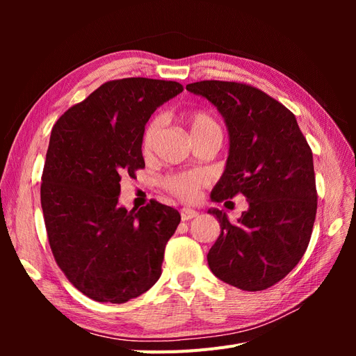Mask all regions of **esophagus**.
I'll return each instance as SVG.
<instances>
[{
	"instance_id": "34e87169",
	"label": "esophagus",
	"mask_w": 356,
	"mask_h": 356,
	"mask_svg": "<svg viewBox=\"0 0 356 356\" xmlns=\"http://www.w3.org/2000/svg\"><path fill=\"white\" fill-rule=\"evenodd\" d=\"M179 213H181V220H182V221H188V220H191V218L197 217V212H196L195 209H190V208H182V209L179 211Z\"/></svg>"
}]
</instances>
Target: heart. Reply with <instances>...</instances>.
Returning a JSON list of instances; mask_svg holds the SVG:
<instances>
[{
  "label": "heart",
  "mask_w": 356,
  "mask_h": 356,
  "mask_svg": "<svg viewBox=\"0 0 356 356\" xmlns=\"http://www.w3.org/2000/svg\"><path fill=\"white\" fill-rule=\"evenodd\" d=\"M182 122L188 127L193 141L199 138L217 135L222 138V127L220 122L212 115L209 111L204 110H190L182 114ZM160 127L159 118H152L143 132L141 138V152L144 156L152 153L154 139L157 136ZM207 177L197 170H187V172H175L169 174L161 179V187H163L169 195L175 196L179 200L193 202L199 197L200 190L207 186Z\"/></svg>",
  "instance_id": "obj_1"
}]
</instances>
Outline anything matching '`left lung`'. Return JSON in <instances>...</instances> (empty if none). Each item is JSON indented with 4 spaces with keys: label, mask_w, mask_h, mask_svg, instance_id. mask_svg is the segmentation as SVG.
Listing matches in <instances>:
<instances>
[{
    "label": "left lung",
    "mask_w": 356,
    "mask_h": 356,
    "mask_svg": "<svg viewBox=\"0 0 356 356\" xmlns=\"http://www.w3.org/2000/svg\"><path fill=\"white\" fill-rule=\"evenodd\" d=\"M222 114L229 127L227 166L212 191L222 202L250 203L238 224L218 209L221 233L208 252L212 273L243 291L273 286L305 255L316 217L314 156L294 114L251 84L203 80L187 84Z\"/></svg>",
    "instance_id": "8db88e82"
}]
</instances>
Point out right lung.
<instances>
[{"mask_svg":"<svg viewBox=\"0 0 356 356\" xmlns=\"http://www.w3.org/2000/svg\"><path fill=\"white\" fill-rule=\"evenodd\" d=\"M182 90L168 80L106 81L51 129L41 175L47 239L63 275L95 301L126 303L161 275L179 212L154 199L131 212L117 202L122 177L145 168L141 138L148 118Z\"/></svg>","mask_w":356,"mask_h":356,"instance_id":"right-lung-1","label":"right lung"}]
</instances>
